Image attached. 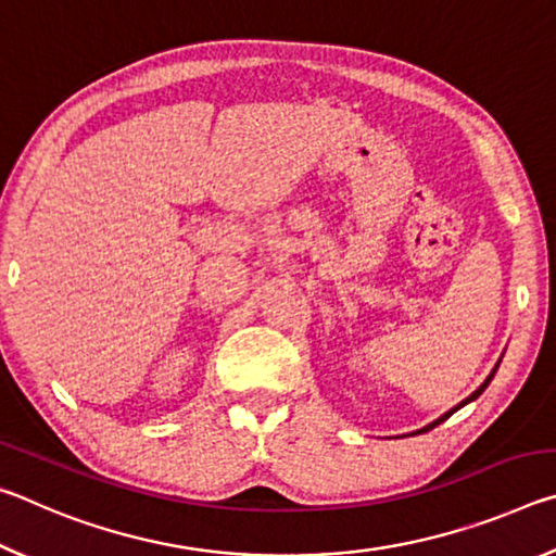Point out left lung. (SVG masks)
Returning <instances> with one entry per match:
<instances>
[{
    "mask_svg": "<svg viewBox=\"0 0 556 556\" xmlns=\"http://www.w3.org/2000/svg\"><path fill=\"white\" fill-rule=\"evenodd\" d=\"M495 370H497V368H495ZM495 370H493V372H491V375H488V378H485V382H483V384H481V388H478V390H476V392H473V394H470V397H466V400H464V402H460V404H458V407H454V409H448V412H446V414H444V417H439V419H437V421H431V425H427V427H425V429H419V431H417V434H421V431H429V429H434V427H437V425H441V421H446V419H448V417H451V414H454V412H456V409H460V407H464V404H468V402H473V400H476V397H478V394H481V392H483V390H485V388H488V382H491V380H493V375H495Z\"/></svg>",
    "mask_w": 556,
    "mask_h": 556,
    "instance_id": "1",
    "label": "left lung"
}]
</instances>
